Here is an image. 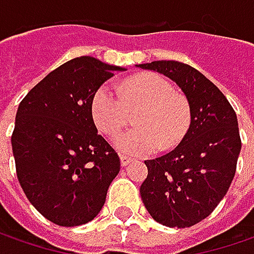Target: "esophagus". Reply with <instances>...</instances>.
I'll list each match as a JSON object with an SVG mask.
<instances>
[{
  "label": "esophagus",
  "instance_id": "obj_1",
  "mask_svg": "<svg viewBox=\"0 0 254 254\" xmlns=\"http://www.w3.org/2000/svg\"><path fill=\"white\" fill-rule=\"evenodd\" d=\"M120 162H122V167H127V165L131 162V158L127 157V155H122V157H120Z\"/></svg>",
  "mask_w": 254,
  "mask_h": 254
}]
</instances>
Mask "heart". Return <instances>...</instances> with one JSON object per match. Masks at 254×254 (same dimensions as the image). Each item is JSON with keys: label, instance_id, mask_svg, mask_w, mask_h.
Segmentation results:
<instances>
[{"label": "heart", "instance_id": "obj_1", "mask_svg": "<svg viewBox=\"0 0 254 254\" xmlns=\"http://www.w3.org/2000/svg\"><path fill=\"white\" fill-rule=\"evenodd\" d=\"M138 109L134 119L138 127L114 140L116 148L127 155H150L161 145L171 148L190 130V103L160 74L134 76L120 84L119 90L103 84L93 96V120L110 137L122 131L130 120V112Z\"/></svg>", "mask_w": 254, "mask_h": 254}]
</instances>
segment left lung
I'll list each match as a JSON object with an SVG mask.
<instances>
[{
    "label": "left lung",
    "mask_w": 254,
    "mask_h": 254,
    "mask_svg": "<svg viewBox=\"0 0 254 254\" xmlns=\"http://www.w3.org/2000/svg\"><path fill=\"white\" fill-rule=\"evenodd\" d=\"M170 77L190 106V126L168 154L147 160L140 193L152 219L190 228L208 218L226 195L242 148L238 117L225 94L192 66L177 61L138 64Z\"/></svg>",
    "instance_id": "1"
}]
</instances>
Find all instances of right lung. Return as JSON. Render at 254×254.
Returning <instances> with one entry per match:
<instances>
[{
  "instance_id": "right-lung-1",
  "label": "right lung",
  "mask_w": 254,
  "mask_h": 254,
  "mask_svg": "<svg viewBox=\"0 0 254 254\" xmlns=\"http://www.w3.org/2000/svg\"><path fill=\"white\" fill-rule=\"evenodd\" d=\"M116 70L126 69L74 58L19 103L11 137L16 177L35 209L59 226L94 219L120 172V158L92 116L94 93Z\"/></svg>"
}]
</instances>
